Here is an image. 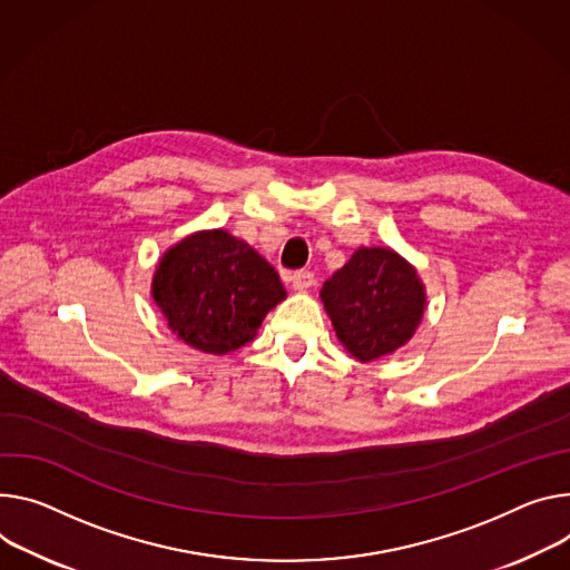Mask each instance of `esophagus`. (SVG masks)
Returning a JSON list of instances; mask_svg holds the SVG:
<instances>
[{
	"instance_id": "34e87169",
	"label": "esophagus",
	"mask_w": 570,
	"mask_h": 570,
	"mask_svg": "<svg viewBox=\"0 0 570 570\" xmlns=\"http://www.w3.org/2000/svg\"><path fill=\"white\" fill-rule=\"evenodd\" d=\"M312 284H314V273H308V271H295V273L291 275V286H293L295 291H306Z\"/></svg>"
}]
</instances>
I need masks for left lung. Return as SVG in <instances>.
<instances>
[{
  "label": "left lung",
  "mask_w": 570,
  "mask_h": 570,
  "mask_svg": "<svg viewBox=\"0 0 570 570\" xmlns=\"http://www.w3.org/2000/svg\"><path fill=\"white\" fill-rule=\"evenodd\" d=\"M332 325L358 361L402 347L425 312L423 284L402 256L384 247H361L323 286Z\"/></svg>",
  "instance_id": "1"
}]
</instances>
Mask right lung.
<instances>
[{
    "label": "right lung",
    "instance_id": "add662e5",
    "mask_svg": "<svg viewBox=\"0 0 570 570\" xmlns=\"http://www.w3.org/2000/svg\"><path fill=\"white\" fill-rule=\"evenodd\" d=\"M151 295L179 338L225 354L254 338L286 291L262 254L216 229L188 236L164 254Z\"/></svg>",
    "mask_w": 570,
    "mask_h": 570
}]
</instances>
